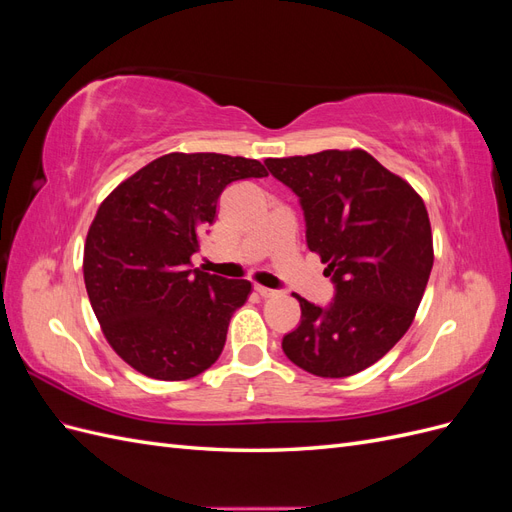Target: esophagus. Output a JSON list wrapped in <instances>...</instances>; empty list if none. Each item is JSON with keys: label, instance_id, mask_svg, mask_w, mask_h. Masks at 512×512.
<instances>
[{"label": "esophagus", "instance_id": "1", "mask_svg": "<svg viewBox=\"0 0 512 512\" xmlns=\"http://www.w3.org/2000/svg\"><path fill=\"white\" fill-rule=\"evenodd\" d=\"M254 290L260 294L262 299H271V297H275V294H277V290H271V288H267V286H260V284H256V286H254Z\"/></svg>", "mask_w": 512, "mask_h": 512}]
</instances>
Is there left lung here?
<instances>
[{
    "label": "left lung",
    "mask_w": 512,
    "mask_h": 512,
    "mask_svg": "<svg viewBox=\"0 0 512 512\" xmlns=\"http://www.w3.org/2000/svg\"><path fill=\"white\" fill-rule=\"evenodd\" d=\"M265 164L301 198L307 245L337 290L324 309L297 294L301 324L282 339L284 354L320 378L359 374L404 337L421 305L433 267L423 198L363 149Z\"/></svg>",
    "instance_id": "obj_1"
}]
</instances>
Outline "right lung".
Here are the masks:
<instances>
[{"instance_id":"right-lung-1","label":"right lung","mask_w":512,"mask_h":512,"mask_svg":"<svg viewBox=\"0 0 512 512\" xmlns=\"http://www.w3.org/2000/svg\"><path fill=\"white\" fill-rule=\"evenodd\" d=\"M258 160L166 153L108 194L89 226L83 275L111 348L143 376L179 382L222 354L247 280L190 269L228 183L267 177Z\"/></svg>"}]
</instances>
